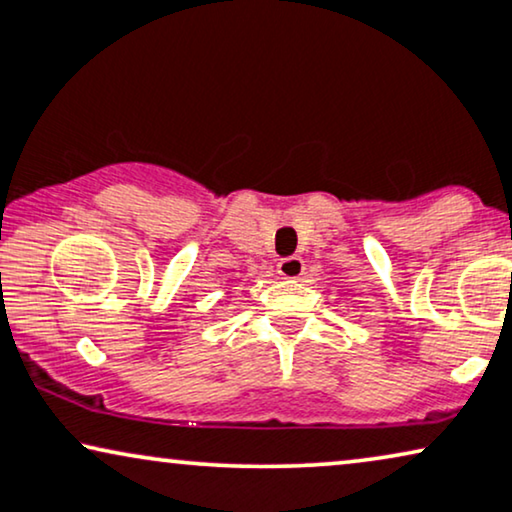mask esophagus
I'll use <instances>...</instances> for the list:
<instances>
[{"label": "esophagus", "mask_w": 512, "mask_h": 512, "mask_svg": "<svg viewBox=\"0 0 512 512\" xmlns=\"http://www.w3.org/2000/svg\"><path fill=\"white\" fill-rule=\"evenodd\" d=\"M278 274L283 278H299L304 274V262L302 257L292 255V257H283L281 262H278Z\"/></svg>", "instance_id": "esophagus-1"}]
</instances>
